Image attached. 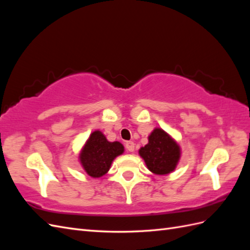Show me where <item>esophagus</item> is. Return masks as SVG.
<instances>
[{
  "label": "esophagus",
  "instance_id": "34e87169",
  "mask_svg": "<svg viewBox=\"0 0 250 250\" xmlns=\"http://www.w3.org/2000/svg\"><path fill=\"white\" fill-rule=\"evenodd\" d=\"M125 147H126L127 151H129V152H133V151H134V143L131 142V141L126 142Z\"/></svg>",
  "mask_w": 250,
  "mask_h": 250
}]
</instances>
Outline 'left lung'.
<instances>
[{
	"label": "left lung",
	"instance_id": "obj_1",
	"mask_svg": "<svg viewBox=\"0 0 250 250\" xmlns=\"http://www.w3.org/2000/svg\"><path fill=\"white\" fill-rule=\"evenodd\" d=\"M149 171L156 175H166L175 170L181 150L177 142L162 128H154L148 137V144L139 150Z\"/></svg>",
	"mask_w": 250,
	"mask_h": 250
}]
</instances>
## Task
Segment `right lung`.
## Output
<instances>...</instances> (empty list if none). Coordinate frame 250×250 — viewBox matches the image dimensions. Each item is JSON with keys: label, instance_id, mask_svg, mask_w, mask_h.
<instances>
[{"label": "right lung", "instance_id": "right-lung-1", "mask_svg": "<svg viewBox=\"0 0 250 250\" xmlns=\"http://www.w3.org/2000/svg\"><path fill=\"white\" fill-rule=\"evenodd\" d=\"M124 153V146L120 142H109L100 131L90 133L79 153L83 170L93 178L106 174L115 158Z\"/></svg>", "mask_w": 250, "mask_h": 250}]
</instances>
